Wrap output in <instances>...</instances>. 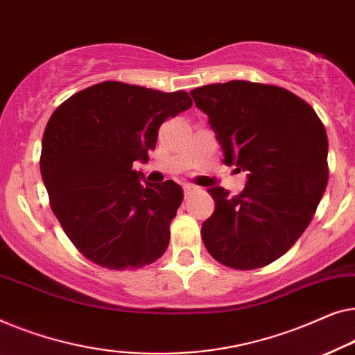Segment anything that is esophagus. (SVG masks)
<instances>
[{
	"label": "esophagus",
	"instance_id": "obj_1",
	"mask_svg": "<svg viewBox=\"0 0 355 355\" xmlns=\"http://www.w3.org/2000/svg\"><path fill=\"white\" fill-rule=\"evenodd\" d=\"M196 187H193V184H189V183H187V184H183V191H184V196H188V194H191V193H194L196 191Z\"/></svg>",
	"mask_w": 355,
	"mask_h": 355
}]
</instances>
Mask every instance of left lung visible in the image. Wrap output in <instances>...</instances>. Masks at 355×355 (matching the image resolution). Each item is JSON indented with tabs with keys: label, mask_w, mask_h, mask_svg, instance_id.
<instances>
[{
	"label": "left lung",
	"mask_w": 355,
	"mask_h": 355,
	"mask_svg": "<svg viewBox=\"0 0 355 355\" xmlns=\"http://www.w3.org/2000/svg\"><path fill=\"white\" fill-rule=\"evenodd\" d=\"M222 144L227 166L248 172L230 196L209 188L216 211L202 223L209 254L234 270H254L293 248L328 183V138L302 98L277 85L232 80L189 92Z\"/></svg>",
	"instance_id": "8db88e82"
}]
</instances>
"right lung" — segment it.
Masks as SVG:
<instances>
[{
	"instance_id": "right-lung-1",
	"label": "right lung",
	"mask_w": 355,
	"mask_h": 355,
	"mask_svg": "<svg viewBox=\"0 0 355 355\" xmlns=\"http://www.w3.org/2000/svg\"><path fill=\"white\" fill-rule=\"evenodd\" d=\"M191 106L183 89L107 80L72 94L49 117L40 171L51 211L88 261L137 270L166 252L183 189L173 180L143 183L133 162L148 161L159 127Z\"/></svg>"
}]
</instances>
